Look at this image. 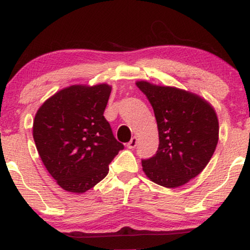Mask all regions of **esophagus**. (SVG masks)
I'll return each mask as SVG.
<instances>
[{
    "label": "esophagus",
    "instance_id": "1",
    "mask_svg": "<svg viewBox=\"0 0 250 250\" xmlns=\"http://www.w3.org/2000/svg\"><path fill=\"white\" fill-rule=\"evenodd\" d=\"M136 145H138V138H136V136H133V138L131 139V141L127 143V148L128 149H134Z\"/></svg>",
    "mask_w": 250,
    "mask_h": 250
}]
</instances>
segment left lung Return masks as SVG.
Returning a JSON list of instances; mask_svg holds the SVG:
<instances>
[{
  "mask_svg": "<svg viewBox=\"0 0 250 250\" xmlns=\"http://www.w3.org/2000/svg\"><path fill=\"white\" fill-rule=\"evenodd\" d=\"M152 105L158 126L156 155L142 160L152 182L177 188L207 166L218 142V119L214 108L199 95L146 81L136 82Z\"/></svg>",
  "mask_w": 250,
  "mask_h": 250,
  "instance_id": "obj_1",
  "label": "left lung"
}]
</instances>
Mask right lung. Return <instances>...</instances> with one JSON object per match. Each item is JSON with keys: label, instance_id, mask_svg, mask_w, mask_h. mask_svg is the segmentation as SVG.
Segmentation results:
<instances>
[{"label": "right lung", "instance_id": "right-lung-1", "mask_svg": "<svg viewBox=\"0 0 250 250\" xmlns=\"http://www.w3.org/2000/svg\"><path fill=\"white\" fill-rule=\"evenodd\" d=\"M111 86L71 85L41 105L33 124L36 149L63 190L84 193L107 176L124 146L104 118Z\"/></svg>", "mask_w": 250, "mask_h": 250}]
</instances>
